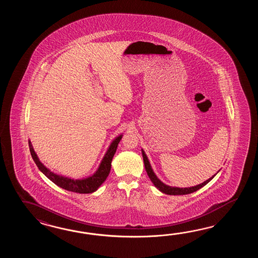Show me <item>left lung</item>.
Returning <instances> with one entry per match:
<instances>
[{"instance_id":"left-lung-1","label":"left lung","mask_w":258,"mask_h":258,"mask_svg":"<svg viewBox=\"0 0 258 258\" xmlns=\"http://www.w3.org/2000/svg\"><path fill=\"white\" fill-rule=\"evenodd\" d=\"M142 154L144 163H145V168H146V170H147V172H148L149 179L151 180V181L153 182L154 185L157 187L160 192H164L166 195H170V196H181V195H188V194L196 192V191L199 190L200 188L205 186L207 183H209V181H211V180L214 178L215 175L212 176L211 178H209V180L204 181L203 183L198 184L197 186L188 187V188H178V187H171L169 186V185H166L162 181H159V179H158V177L155 175L153 170L151 169V166H150V163H149V161H148V158H147L146 154H145V152H144L143 150Z\"/></svg>"}]
</instances>
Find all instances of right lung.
I'll use <instances>...</instances> for the list:
<instances>
[{
	"label": "right lung",
	"mask_w": 258,
	"mask_h": 258,
	"mask_svg": "<svg viewBox=\"0 0 258 258\" xmlns=\"http://www.w3.org/2000/svg\"><path fill=\"white\" fill-rule=\"evenodd\" d=\"M121 139V136H119L113 140V142L110 144V148L105 154L104 158L102 159L96 173H94L93 175L88 177L87 179H83V180H74V179H70L67 177H63V176L57 175L54 172L50 171L39 161V158H38L37 154L35 153L33 147H32L30 141H28V146H29L32 159L35 161L36 165L38 166L39 170H41V172H43V174L47 176L52 182H54L56 185L60 186V188H62L64 190H67V191H70V192H78V194H90V192H95L104 182L106 178L109 175L110 168H111V160L115 154L118 144Z\"/></svg>",
	"instance_id": "1"
}]
</instances>
